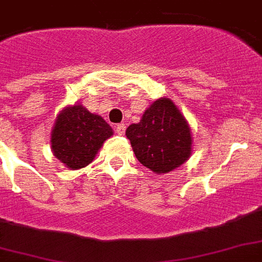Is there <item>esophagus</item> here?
<instances>
[{"instance_id":"34e87169","label":"esophagus","mask_w":262,"mask_h":262,"mask_svg":"<svg viewBox=\"0 0 262 262\" xmlns=\"http://www.w3.org/2000/svg\"><path fill=\"white\" fill-rule=\"evenodd\" d=\"M125 130H126V126H125L123 123H119V125H117V126H115V132H117V135H119V136L125 135Z\"/></svg>"}]
</instances>
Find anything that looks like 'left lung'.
<instances>
[{"mask_svg": "<svg viewBox=\"0 0 262 262\" xmlns=\"http://www.w3.org/2000/svg\"><path fill=\"white\" fill-rule=\"evenodd\" d=\"M136 158L155 174L181 167L191 155V130L170 98H159L144 111L140 122L126 129Z\"/></svg>", "mask_w": 262, "mask_h": 262, "instance_id": "1", "label": "left lung"}]
</instances>
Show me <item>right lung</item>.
<instances>
[{"label": "right lung", "instance_id": "obj_1", "mask_svg": "<svg viewBox=\"0 0 262 262\" xmlns=\"http://www.w3.org/2000/svg\"><path fill=\"white\" fill-rule=\"evenodd\" d=\"M114 135L111 126L83 104L63 107L51 129V151L63 166L79 170L92 162L103 143Z\"/></svg>", "mask_w": 262, "mask_h": 262}]
</instances>
